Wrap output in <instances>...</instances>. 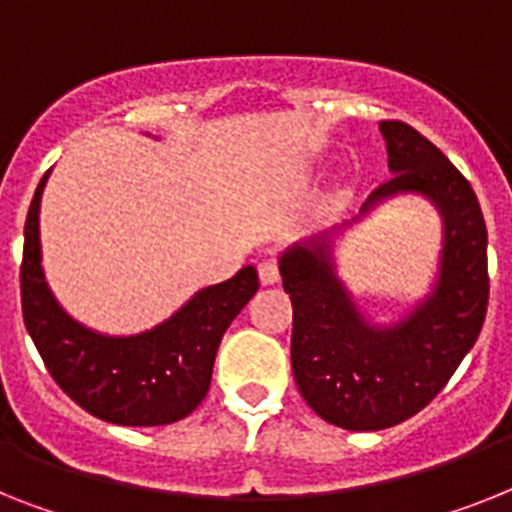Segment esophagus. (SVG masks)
<instances>
[{
	"instance_id": "obj_1",
	"label": "esophagus",
	"mask_w": 512,
	"mask_h": 512,
	"mask_svg": "<svg viewBox=\"0 0 512 512\" xmlns=\"http://www.w3.org/2000/svg\"><path fill=\"white\" fill-rule=\"evenodd\" d=\"M257 273H260V281H263L265 286H270V283H278V278H281V270H278V260H273V257L263 260V263L257 265Z\"/></svg>"
}]
</instances>
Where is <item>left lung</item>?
Here are the masks:
<instances>
[{
    "mask_svg": "<svg viewBox=\"0 0 512 512\" xmlns=\"http://www.w3.org/2000/svg\"><path fill=\"white\" fill-rule=\"evenodd\" d=\"M390 179L359 216L283 249V291L294 307L291 369L320 419L377 432L406 422L453 377L479 338L489 302L487 223L466 176L403 122H380ZM422 194L443 218L433 289L402 318L372 323L337 278L332 247L343 230L390 196Z\"/></svg>",
    "mask_w": 512,
    "mask_h": 512,
    "instance_id": "1",
    "label": "left lung"
}]
</instances>
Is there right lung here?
<instances>
[{"instance_id": "obj_1", "label": "right lung", "mask_w": 512, "mask_h": 512, "mask_svg": "<svg viewBox=\"0 0 512 512\" xmlns=\"http://www.w3.org/2000/svg\"><path fill=\"white\" fill-rule=\"evenodd\" d=\"M25 218L20 296L23 320L46 369L77 406L122 427H161L200 406L210 388L221 338L255 296L257 270L244 265L234 278L205 286L169 320L135 336H109L88 328L57 302L41 265V195Z\"/></svg>"}]
</instances>
